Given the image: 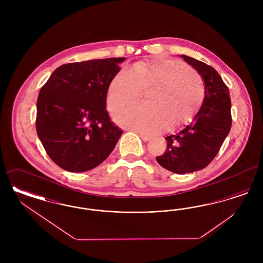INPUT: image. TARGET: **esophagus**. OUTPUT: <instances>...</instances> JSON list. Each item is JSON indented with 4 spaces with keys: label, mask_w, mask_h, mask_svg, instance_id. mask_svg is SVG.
I'll use <instances>...</instances> for the list:
<instances>
[{
    "label": "esophagus",
    "mask_w": 263,
    "mask_h": 263,
    "mask_svg": "<svg viewBox=\"0 0 263 263\" xmlns=\"http://www.w3.org/2000/svg\"><path fill=\"white\" fill-rule=\"evenodd\" d=\"M139 136L141 137V139H142L143 141H146V142H147V141H150L151 140V137L147 136V135H144V134H141V133L139 134Z\"/></svg>",
    "instance_id": "obj_1"
}]
</instances>
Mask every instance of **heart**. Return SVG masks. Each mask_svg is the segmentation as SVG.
I'll list each match as a JSON object with an SVG mask.
<instances>
[{"label": "heart", "instance_id": "obj_1", "mask_svg": "<svg viewBox=\"0 0 263 263\" xmlns=\"http://www.w3.org/2000/svg\"><path fill=\"white\" fill-rule=\"evenodd\" d=\"M148 106L130 105L113 114L119 125L154 135L165 126L181 125L200 108L205 88L200 76L177 60L158 57L122 68L113 77L107 90V106L113 110L133 102L142 88H151Z\"/></svg>", "mask_w": 263, "mask_h": 263}]
</instances>
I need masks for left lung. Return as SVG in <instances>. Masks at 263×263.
<instances>
[{"label": "left lung", "mask_w": 263, "mask_h": 263, "mask_svg": "<svg viewBox=\"0 0 263 263\" xmlns=\"http://www.w3.org/2000/svg\"><path fill=\"white\" fill-rule=\"evenodd\" d=\"M201 76L205 97L192 122L165 137L166 150L156 158L165 170L185 175L206 167L219 153L232 126L230 90L218 72L207 64L181 55Z\"/></svg>", "instance_id": "obj_1"}]
</instances>
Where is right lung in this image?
I'll return each mask as SVG.
<instances>
[{
    "label": "right lung",
    "mask_w": 263,
    "mask_h": 263,
    "mask_svg": "<svg viewBox=\"0 0 263 263\" xmlns=\"http://www.w3.org/2000/svg\"><path fill=\"white\" fill-rule=\"evenodd\" d=\"M125 60L107 58L58 67L40 88L36 131L51 160L71 173L98 166L112 152L122 130L106 108L109 84Z\"/></svg>",
    "instance_id": "obj_1"
}]
</instances>
